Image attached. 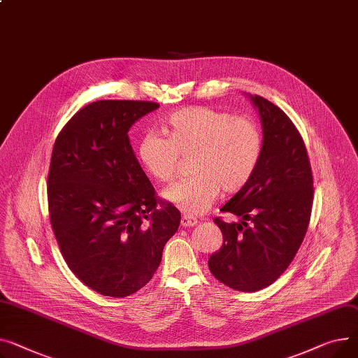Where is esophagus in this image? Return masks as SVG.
<instances>
[{
    "mask_svg": "<svg viewBox=\"0 0 358 358\" xmlns=\"http://www.w3.org/2000/svg\"><path fill=\"white\" fill-rule=\"evenodd\" d=\"M196 224H197V219L196 217L187 216V214H184V216L181 217V226L182 227H193Z\"/></svg>",
    "mask_w": 358,
    "mask_h": 358,
    "instance_id": "1",
    "label": "esophagus"
}]
</instances>
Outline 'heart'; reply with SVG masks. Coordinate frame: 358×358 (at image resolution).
<instances>
[{
	"mask_svg": "<svg viewBox=\"0 0 358 358\" xmlns=\"http://www.w3.org/2000/svg\"><path fill=\"white\" fill-rule=\"evenodd\" d=\"M161 134L142 135L135 152L142 169L161 184L173 180L181 157L193 155V176L164 192L166 200L187 214L206 211L222 189L226 194L241 192L264 152V135L252 117L206 106L171 113L161 124Z\"/></svg>",
	"mask_w": 358,
	"mask_h": 358,
	"instance_id": "obj_1",
	"label": "heart"
}]
</instances>
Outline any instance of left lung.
<instances>
[{
  "label": "left lung",
  "mask_w": 358,
  "mask_h": 358,
  "mask_svg": "<svg viewBox=\"0 0 358 358\" xmlns=\"http://www.w3.org/2000/svg\"><path fill=\"white\" fill-rule=\"evenodd\" d=\"M264 127V152L252 180L220 211L241 223L216 217L223 246L208 259L213 276L241 292L272 285L294 260L311 219L314 178L303 139L280 108L250 96Z\"/></svg>",
  "instance_id": "left-lung-1"
}]
</instances>
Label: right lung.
Returning <instances> with one entry per match:
<instances>
[{
  "instance_id": "1",
  "label": "right lung",
  "mask_w": 358,
  "mask_h": 358,
  "mask_svg": "<svg viewBox=\"0 0 358 358\" xmlns=\"http://www.w3.org/2000/svg\"><path fill=\"white\" fill-rule=\"evenodd\" d=\"M159 105L96 101L59 132L47 200L69 269L105 296L125 298L151 280L181 214L157 197L134 154L128 131Z\"/></svg>"
}]
</instances>
